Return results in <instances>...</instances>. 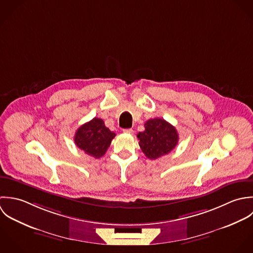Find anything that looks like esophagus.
Masks as SVG:
<instances>
[{
	"label": "esophagus",
	"instance_id": "1",
	"mask_svg": "<svg viewBox=\"0 0 253 253\" xmlns=\"http://www.w3.org/2000/svg\"><path fill=\"white\" fill-rule=\"evenodd\" d=\"M123 132L124 133H128V134H133L134 133L133 129H123Z\"/></svg>",
	"mask_w": 253,
	"mask_h": 253
}]
</instances>
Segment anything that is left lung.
Segmentation results:
<instances>
[{"instance_id":"8db88e82","label":"left lung","mask_w":253,"mask_h":253,"mask_svg":"<svg viewBox=\"0 0 253 253\" xmlns=\"http://www.w3.org/2000/svg\"><path fill=\"white\" fill-rule=\"evenodd\" d=\"M142 152L150 159H156L171 152L178 144L176 128L161 118L150 119L145 123V131L137 135Z\"/></svg>"}]
</instances>
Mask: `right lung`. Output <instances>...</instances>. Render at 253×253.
Returning a JSON list of instances; mask_svg holds the SVG:
<instances>
[{
	"label": "right lung",
	"mask_w": 253,
	"mask_h": 253,
	"mask_svg": "<svg viewBox=\"0 0 253 253\" xmlns=\"http://www.w3.org/2000/svg\"><path fill=\"white\" fill-rule=\"evenodd\" d=\"M115 133L105 127L103 120L95 117L79 127L75 133V145L87 154L100 158L104 155Z\"/></svg>",
	"instance_id": "add662e5"
}]
</instances>
